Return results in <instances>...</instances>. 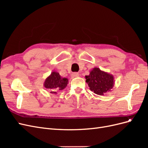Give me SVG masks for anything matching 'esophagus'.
<instances>
[{
	"label": "esophagus",
	"instance_id": "1",
	"mask_svg": "<svg viewBox=\"0 0 148 148\" xmlns=\"http://www.w3.org/2000/svg\"><path fill=\"white\" fill-rule=\"evenodd\" d=\"M79 75L78 73L75 72V73H73L72 75H71V77H72L73 78H76V77H78Z\"/></svg>",
	"mask_w": 148,
	"mask_h": 148
}]
</instances>
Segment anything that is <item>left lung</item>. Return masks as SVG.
Returning <instances> with one entry per match:
<instances>
[{
    "instance_id": "8db88e82",
    "label": "left lung",
    "mask_w": 148,
    "mask_h": 148,
    "mask_svg": "<svg viewBox=\"0 0 148 148\" xmlns=\"http://www.w3.org/2000/svg\"><path fill=\"white\" fill-rule=\"evenodd\" d=\"M85 78L90 90L97 95L102 96L111 91L114 86V76L97 67L93 68Z\"/></svg>"
}]
</instances>
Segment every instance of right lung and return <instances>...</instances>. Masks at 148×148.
Masks as SVG:
<instances>
[{
	"label": "right lung",
	"instance_id": "1",
	"mask_svg": "<svg viewBox=\"0 0 148 148\" xmlns=\"http://www.w3.org/2000/svg\"><path fill=\"white\" fill-rule=\"evenodd\" d=\"M68 83V79L61 77L59 73L53 71L46 78L44 82V86L50 91V93L56 95L57 91L63 90Z\"/></svg>",
	"mask_w": 148,
	"mask_h": 148
}]
</instances>
